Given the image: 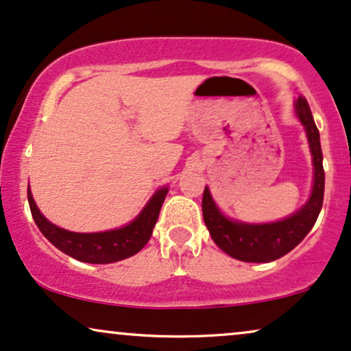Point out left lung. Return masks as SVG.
<instances>
[{
	"label": "left lung",
	"instance_id": "left-lung-1",
	"mask_svg": "<svg viewBox=\"0 0 351 351\" xmlns=\"http://www.w3.org/2000/svg\"><path fill=\"white\" fill-rule=\"evenodd\" d=\"M295 113L304 126L313 157V188L304 206L285 219L270 223H247L230 219L220 210L210 189H204L202 215L212 239L221 251L243 263H270L285 256L311 232L324 201V167L321 137L311 108L303 97L295 100Z\"/></svg>",
	"mask_w": 351,
	"mask_h": 351
}]
</instances>
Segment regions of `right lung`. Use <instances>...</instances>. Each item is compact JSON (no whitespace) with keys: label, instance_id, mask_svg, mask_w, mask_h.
<instances>
[{"label":"right lung","instance_id":"right-lung-1","mask_svg":"<svg viewBox=\"0 0 351 351\" xmlns=\"http://www.w3.org/2000/svg\"><path fill=\"white\" fill-rule=\"evenodd\" d=\"M168 193L167 186L157 189L134 220L124 227L97 233H76L56 227L40 212L34 201L30 186L27 188L29 206L40 232L58 250L74 259L88 264H112L134 256L152 237L154 227L160 214L162 204Z\"/></svg>","mask_w":351,"mask_h":351}]
</instances>
